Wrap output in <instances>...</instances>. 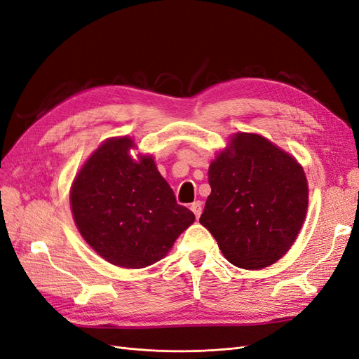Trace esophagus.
Listing matches in <instances>:
<instances>
[{
  "instance_id": "esophagus-1",
  "label": "esophagus",
  "mask_w": 359,
  "mask_h": 359,
  "mask_svg": "<svg viewBox=\"0 0 359 359\" xmlns=\"http://www.w3.org/2000/svg\"><path fill=\"white\" fill-rule=\"evenodd\" d=\"M190 210L193 211L194 215H196V219H199L201 214H202V202H201V201L193 202V203L190 205Z\"/></svg>"
}]
</instances>
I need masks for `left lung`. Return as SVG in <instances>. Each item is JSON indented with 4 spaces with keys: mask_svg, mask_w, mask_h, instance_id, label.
<instances>
[{
    "mask_svg": "<svg viewBox=\"0 0 359 359\" xmlns=\"http://www.w3.org/2000/svg\"><path fill=\"white\" fill-rule=\"evenodd\" d=\"M229 145L210 166L211 194L199 222L232 265L262 269L297 240L309 206L306 173L259 135L240 133Z\"/></svg>",
    "mask_w": 359,
    "mask_h": 359,
    "instance_id": "1",
    "label": "left lung"
}]
</instances>
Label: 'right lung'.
Here are the masks:
<instances>
[{"label":"right lung","instance_id":"right-lung-1","mask_svg":"<svg viewBox=\"0 0 359 359\" xmlns=\"http://www.w3.org/2000/svg\"><path fill=\"white\" fill-rule=\"evenodd\" d=\"M132 139H109L86 160L70 191L76 226L97 253L123 268L165 257L194 222L178 205L154 160L128 156Z\"/></svg>","mask_w":359,"mask_h":359}]
</instances>
